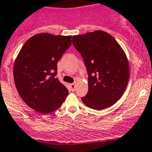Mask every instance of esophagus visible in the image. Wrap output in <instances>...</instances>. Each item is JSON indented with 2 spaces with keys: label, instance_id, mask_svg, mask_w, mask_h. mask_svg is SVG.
I'll return each mask as SVG.
<instances>
[{
  "label": "esophagus",
  "instance_id": "1",
  "mask_svg": "<svg viewBox=\"0 0 152 152\" xmlns=\"http://www.w3.org/2000/svg\"><path fill=\"white\" fill-rule=\"evenodd\" d=\"M69 88H70L71 91H74L75 88H76V84L75 83H71V84H69Z\"/></svg>",
  "mask_w": 152,
  "mask_h": 152
}]
</instances>
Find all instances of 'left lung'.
Listing matches in <instances>:
<instances>
[{"label":"left lung","mask_w":152,"mask_h":152,"mask_svg":"<svg viewBox=\"0 0 152 152\" xmlns=\"http://www.w3.org/2000/svg\"><path fill=\"white\" fill-rule=\"evenodd\" d=\"M73 44L83 57L88 76V91L82 102L98 110L114 104L129 79V63L121 46L102 30L74 35Z\"/></svg>","instance_id":"1"}]
</instances>
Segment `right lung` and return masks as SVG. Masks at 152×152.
Masks as SVG:
<instances>
[{"instance_id":"add662e5","label":"right lung","mask_w":152,"mask_h":152,"mask_svg":"<svg viewBox=\"0 0 152 152\" xmlns=\"http://www.w3.org/2000/svg\"><path fill=\"white\" fill-rule=\"evenodd\" d=\"M71 35L36 34L22 47L14 62L13 78L23 102L41 113L61 106L68 90L57 75V62L72 43Z\"/></svg>"}]
</instances>
